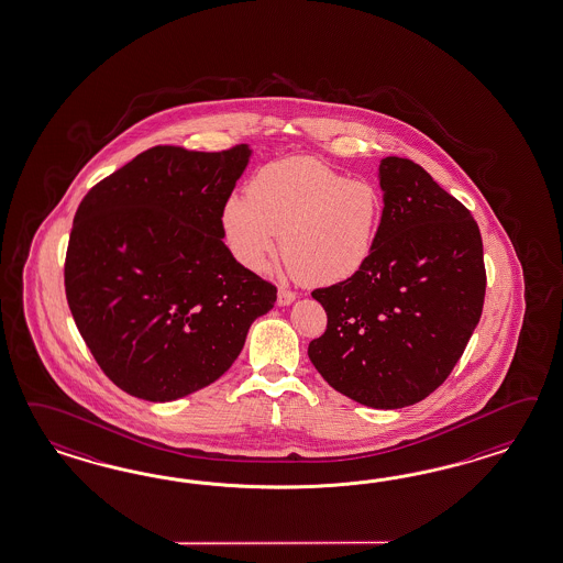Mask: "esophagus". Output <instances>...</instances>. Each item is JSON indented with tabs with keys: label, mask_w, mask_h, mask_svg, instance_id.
Listing matches in <instances>:
<instances>
[{
	"label": "esophagus",
	"mask_w": 563,
	"mask_h": 563,
	"mask_svg": "<svg viewBox=\"0 0 563 563\" xmlns=\"http://www.w3.org/2000/svg\"><path fill=\"white\" fill-rule=\"evenodd\" d=\"M297 299V292L295 290H290V288L280 287L278 288V295H276V302L280 305V307H285V305H290V302Z\"/></svg>",
	"instance_id": "1"
}]
</instances>
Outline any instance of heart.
<instances>
[{
    "label": "heart",
    "mask_w": 563,
    "mask_h": 563,
    "mask_svg": "<svg viewBox=\"0 0 563 563\" xmlns=\"http://www.w3.org/2000/svg\"><path fill=\"white\" fill-rule=\"evenodd\" d=\"M383 195L311 156L264 166L247 195H230L221 225L235 261L262 273L280 250L295 276L328 287L356 276L378 242Z\"/></svg>",
    "instance_id": "b5f03b06"
}]
</instances>
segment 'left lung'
<instances>
[{"label":"left lung","instance_id":"obj_1","mask_svg":"<svg viewBox=\"0 0 563 563\" xmlns=\"http://www.w3.org/2000/svg\"><path fill=\"white\" fill-rule=\"evenodd\" d=\"M384 220L356 276L316 288L328 330L309 343L317 372L372 409L429 397L464 354L482 316L486 268L472 213L423 166L386 156Z\"/></svg>","mask_w":563,"mask_h":563}]
</instances>
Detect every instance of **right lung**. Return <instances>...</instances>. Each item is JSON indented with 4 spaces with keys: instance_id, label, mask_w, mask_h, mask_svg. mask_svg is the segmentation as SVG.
<instances>
[{
    "instance_id": "add662e5",
    "label": "right lung",
    "mask_w": 563,
    "mask_h": 563,
    "mask_svg": "<svg viewBox=\"0 0 563 563\" xmlns=\"http://www.w3.org/2000/svg\"><path fill=\"white\" fill-rule=\"evenodd\" d=\"M250 158L154 146L82 197L65 258L77 330L111 383L166 402L216 383L276 287L235 261L221 213Z\"/></svg>"
}]
</instances>
